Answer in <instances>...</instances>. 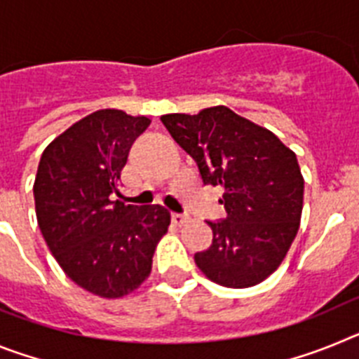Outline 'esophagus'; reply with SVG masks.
<instances>
[{"instance_id":"34e87169","label":"esophagus","mask_w":359,"mask_h":359,"mask_svg":"<svg viewBox=\"0 0 359 359\" xmlns=\"http://www.w3.org/2000/svg\"><path fill=\"white\" fill-rule=\"evenodd\" d=\"M172 221L176 224H180V226H182V224H185L187 221H189V215H187V214H172Z\"/></svg>"}]
</instances>
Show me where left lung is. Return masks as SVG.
Listing matches in <instances>:
<instances>
[{"label":"left lung","instance_id":"obj_1","mask_svg":"<svg viewBox=\"0 0 359 359\" xmlns=\"http://www.w3.org/2000/svg\"><path fill=\"white\" fill-rule=\"evenodd\" d=\"M161 122L198 163L205 185L223 187L226 217L207 221L214 239L194 261L224 287L255 286L284 261L300 226L304 177L297 154L266 128L226 106Z\"/></svg>","mask_w":359,"mask_h":359}]
</instances>
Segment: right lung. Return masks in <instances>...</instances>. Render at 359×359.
<instances>
[{"label": "right lung", "instance_id": "1", "mask_svg": "<svg viewBox=\"0 0 359 359\" xmlns=\"http://www.w3.org/2000/svg\"><path fill=\"white\" fill-rule=\"evenodd\" d=\"M147 116L100 109L44 149L34 183L37 224L77 286L104 298L133 293L149 277L170 212L161 205L111 201L133 142Z\"/></svg>", "mask_w": 359, "mask_h": 359}]
</instances>
